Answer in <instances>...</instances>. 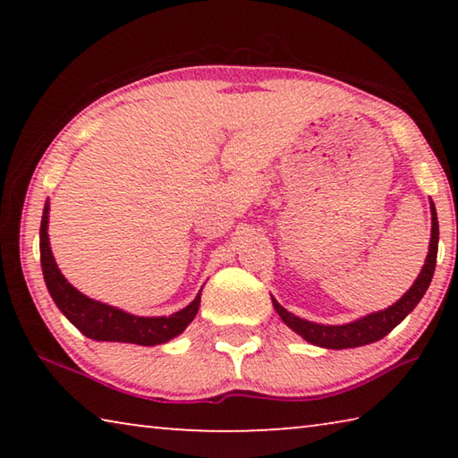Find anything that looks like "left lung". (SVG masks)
I'll list each match as a JSON object with an SVG mask.
<instances>
[{
	"label": "left lung",
	"instance_id": "left-lung-1",
	"mask_svg": "<svg viewBox=\"0 0 458 458\" xmlns=\"http://www.w3.org/2000/svg\"><path fill=\"white\" fill-rule=\"evenodd\" d=\"M430 212H432V236H430L428 257H426L424 267L414 281V284L410 286V291L398 301V303L384 309V311L371 313L368 317H363V319H358L347 325H319V323L305 321L301 319V317L286 311V309H283L273 299L276 313L281 315V319L289 325L293 331H297L301 337L307 339L309 344L327 347V350L360 347V345L374 344V341L386 337L387 333L396 327L398 323L404 321L406 315L412 311L418 303H420V299L424 297V293L432 281L434 267H437V252H438V220H437L434 204H430Z\"/></svg>",
	"mask_w": 458,
	"mask_h": 458
}]
</instances>
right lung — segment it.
<instances>
[{
    "label": "right lung",
    "instance_id": "right-lung-1",
    "mask_svg": "<svg viewBox=\"0 0 458 458\" xmlns=\"http://www.w3.org/2000/svg\"><path fill=\"white\" fill-rule=\"evenodd\" d=\"M42 273L54 303L76 329L97 341H123V344L157 345L165 344L188 327L199 309V294L191 303L169 317H135L121 309L108 307L84 297L66 281L54 262L48 242V206L44 208L40 226Z\"/></svg>",
    "mask_w": 458,
    "mask_h": 458
}]
</instances>
